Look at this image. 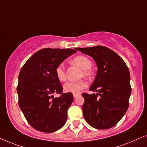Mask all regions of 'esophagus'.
I'll return each mask as SVG.
<instances>
[{
  "label": "esophagus",
  "instance_id": "obj_1",
  "mask_svg": "<svg viewBox=\"0 0 147 147\" xmlns=\"http://www.w3.org/2000/svg\"><path fill=\"white\" fill-rule=\"evenodd\" d=\"M79 95H80V94H74V98H76Z\"/></svg>",
  "mask_w": 147,
  "mask_h": 147
}]
</instances>
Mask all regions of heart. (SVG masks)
Here are the masks:
<instances>
[{"label":"heart","instance_id":"b5f03b06","mask_svg":"<svg viewBox=\"0 0 147 147\" xmlns=\"http://www.w3.org/2000/svg\"><path fill=\"white\" fill-rule=\"evenodd\" d=\"M73 63L80 67L82 70H84V75L87 76L88 74V71L92 67V63L89 58L86 56L78 55L74 58ZM56 76L58 80L61 82H63L66 80V76L65 73V69H64L63 64H59L56 68L55 70ZM86 86V82L83 80H80L78 82L69 81L66 82L63 85V90L65 92H69L72 94H79L82 90L84 89Z\"/></svg>","mask_w":147,"mask_h":147}]
</instances>
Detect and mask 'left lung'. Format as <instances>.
Listing matches in <instances>:
<instances>
[{
	"label": "left lung",
	"mask_w": 147,
	"mask_h": 147,
	"mask_svg": "<svg viewBox=\"0 0 147 147\" xmlns=\"http://www.w3.org/2000/svg\"><path fill=\"white\" fill-rule=\"evenodd\" d=\"M75 49L93 58L98 68L90 88V91L98 93L82 94L84 118L97 129L111 128L121 120L128 108L131 88L127 65L117 53L106 47Z\"/></svg>",
	"instance_id": "8db88e82"
}]
</instances>
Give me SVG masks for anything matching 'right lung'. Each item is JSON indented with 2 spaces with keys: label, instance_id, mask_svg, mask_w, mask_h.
Segmentation results:
<instances>
[{
  "label": "right lung",
  "instance_id": "obj_1",
  "mask_svg": "<svg viewBox=\"0 0 147 147\" xmlns=\"http://www.w3.org/2000/svg\"><path fill=\"white\" fill-rule=\"evenodd\" d=\"M72 49L45 48L34 53L21 68L17 88L19 105L30 125L43 132H53L65 124L67 110L74 100L71 93H62L56 68L74 53Z\"/></svg>",
  "mask_w": 147,
  "mask_h": 147
}]
</instances>
